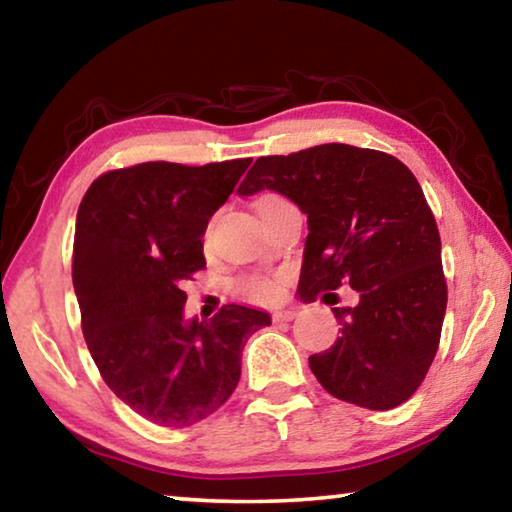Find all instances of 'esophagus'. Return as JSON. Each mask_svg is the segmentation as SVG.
Masks as SVG:
<instances>
[{
	"instance_id": "obj_1",
	"label": "esophagus",
	"mask_w": 512,
	"mask_h": 512,
	"mask_svg": "<svg viewBox=\"0 0 512 512\" xmlns=\"http://www.w3.org/2000/svg\"><path fill=\"white\" fill-rule=\"evenodd\" d=\"M298 316L296 309H280L273 314V323H291Z\"/></svg>"
}]
</instances>
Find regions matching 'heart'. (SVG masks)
<instances>
[{
	"mask_svg": "<svg viewBox=\"0 0 512 512\" xmlns=\"http://www.w3.org/2000/svg\"><path fill=\"white\" fill-rule=\"evenodd\" d=\"M273 201H280V196L266 194L259 198L257 212L262 210L264 205L273 203ZM232 293L246 302H273L277 296H280V277L264 275V273L241 275L235 282H232Z\"/></svg>",
	"mask_w": 512,
	"mask_h": 512,
	"instance_id": "obj_1",
	"label": "heart"
}]
</instances>
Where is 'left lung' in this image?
<instances>
[{"label":"left lung","instance_id":"obj_1","mask_svg":"<svg viewBox=\"0 0 512 512\" xmlns=\"http://www.w3.org/2000/svg\"><path fill=\"white\" fill-rule=\"evenodd\" d=\"M273 189L307 214L300 298L343 284L357 307H332L341 336L309 368L329 395L388 411L418 391L438 352L447 309L440 235L411 169L381 151L320 144L266 155L237 192Z\"/></svg>","mask_w":512,"mask_h":512}]
</instances>
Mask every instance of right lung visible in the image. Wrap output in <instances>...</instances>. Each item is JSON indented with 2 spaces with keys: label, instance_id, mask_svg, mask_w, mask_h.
<instances>
[{
  "label": "right lung",
  "instance_id": "obj_1",
  "mask_svg": "<svg viewBox=\"0 0 512 512\" xmlns=\"http://www.w3.org/2000/svg\"><path fill=\"white\" fill-rule=\"evenodd\" d=\"M250 162L106 171L79 205L72 280L85 343L110 391L158 427H192L221 409L246 341L271 325L244 305L210 320L183 316V282L205 266L207 221Z\"/></svg>",
  "mask_w": 512,
  "mask_h": 512
}]
</instances>
